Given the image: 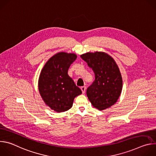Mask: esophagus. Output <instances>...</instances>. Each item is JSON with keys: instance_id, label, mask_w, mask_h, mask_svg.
<instances>
[{"instance_id": "34e87169", "label": "esophagus", "mask_w": 156, "mask_h": 156, "mask_svg": "<svg viewBox=\"0 0 156 156\" xmlns=\"http://www.w3.org/2000/svg\"><path fill=\"white\" fill-rule=\"evenodd\" d=\"M81 91H82V93L84 94V93H85L86 90V86H82V87H81Z\"/></svg>"}]
</instances>
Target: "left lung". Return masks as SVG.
I'll list each match as a JSON object with an SVG mask.
<instances>
[{"instance_id":"8db88e82","label":"left lung","mask_w":156,"mask_h":156,"mask_svg":"<svg viewBox=\"0 0 156 156\" xmlns=\"http://www.w3.org/2000/svg\"><path fill=\"white\" fill-rule=\"evenodd\" d=\"M80 57L95 75V80L86 90L89 100L100 110L113 105L122 90V75L114 58L102 52H87Z\"/></svg>"}]
</instances>
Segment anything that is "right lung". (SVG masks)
<instances>
[{
    "label": "right lung",
    "instance_id": "1",
    "mask_svg": "<svg viewBox=\"0 0 156 156\" xmlns=\"http://www.w3.org/2000/svg\"><path fill=\"white\" fill-rule=\"evenodd\" d=\"M75 54L61 52L52 56L41 70L38 89L44 102L52 110L62 112L70 109L75 97L82 93L68 75Z\"/></svg>",
    "mask_w": 156,
    "mask_h": 156
}]
</instances>
